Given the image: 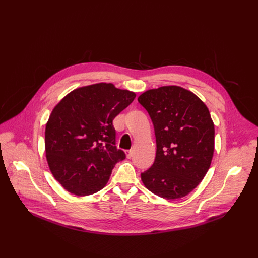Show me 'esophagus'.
<instances>
[{
  "instance_id": "1",
  "label": "esophagus",
  "mask_w": 258,
  "mask_h": 258,
  "mask_svg": "<svg viewBox=\"0 0 258 258\" xmlns=\"http://www.w3.org/2000/svg\"><path fill=\"white\" fill-rule=\"evenodd\" d=\"M126 156L127 158H131L133 156V151H126Z\"/></svg>"
}]
</instances>
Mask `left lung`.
<instances>
[{"instance_id":"8db88e82","label":"left lung","mask_w":258,"mask_h":258,"mask_svg":"<svg viewBox=\"0 0 258 258\" xmlns=\"http://www.w3.org/2000/svg\"><path fill=\"white\" fill-rule=\"evenodd\" d=\"M138 101L152 118L156 141L155 162L142 172V180L160 198L181 199L201 183L211 163L214 125L209 110L177 86L147 91Z\"/></svg>"}]
</instances>
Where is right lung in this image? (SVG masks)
I'll return each mask as SVG.
<instances>
[{
  "label": "right lung",
  "instance_id": "obj_1",
  "mask_svg": "<svg viewBox=\"0 0 258 258\" xmlns=\"http://www.w3.org/2000/svg\"><path fill=\"white\" fill-rule=\"evenodd\" d=\"M135 98L133 92L101 83L71 92L54 106L46 125V155L52 175L69 192H98L115 163L125 158L115 147L112 120Z\"/></svg>",
  "mask_w": 258,
  "mask_h": 258
}]
</instances>
